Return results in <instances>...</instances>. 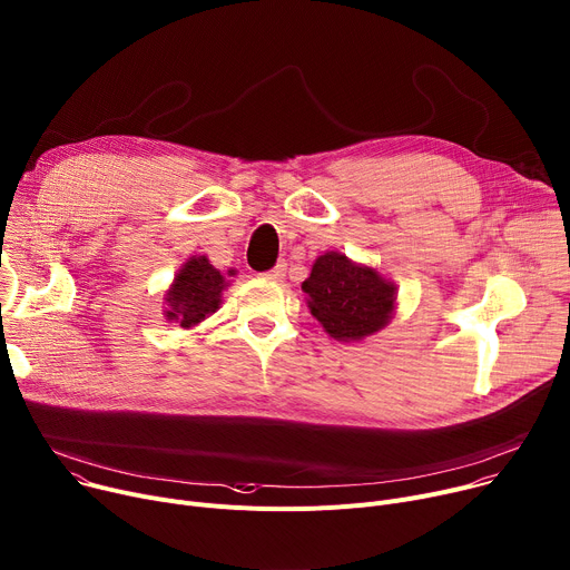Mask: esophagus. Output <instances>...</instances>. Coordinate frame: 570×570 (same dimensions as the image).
I'll return each instance as SVG.
<instances>
[{
  "label": "esophagus",
  "mask_w": 570,
  "mask_h": 570,
  "mask_svg": "<svg viewBox=\"0 0 570 570\" xmlns=\"http://www.w3.org/2000/svg\"><path fill=\"white\" fill-rule=\"evenodd\" d=\"M262 276L269 278V281H281L285 276V262H278V265L272 272H265Z\"/></svg>",
  "instance_id": "34e87169"
}]
</instances>
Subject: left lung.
I'll use <instances>...</instances> for the list:
<instances>
[{"instance_id":"left-lung-1","label":"left lung","mask_w":570,"mask_h":570,"mask_svg":"<svg viewBox=\"0 0 570 570\" xmlns=\"http://www.w3.org/2000/svg\"><path fill=\"white\" fill-rule=\"evenodd\" d=\"M301 287L324 331L342 342L376 333L395 311V287L340 253L317 257L311 278Z\"/></svg>"}]
</instances>
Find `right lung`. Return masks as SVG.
<instances>
[{
	"mask_svg": "<svg viewBox=\"0 0 570 570\" xmlns=\"http://www.w3.org/2000/svg\"><path fill=\"white\" fill-rule=\"evenodd\" d=\"M224 287L226 281L222 272H216L205 255L191 257L180 274L175 276V283L166 294V317L175 320L185 328L203 322L218 308Z\"/></svg>",
	"mask_w": 570,
	"mask_h": 570,
	"instance_id": "right-lung-1",
	"label": "right lung"
}]
</instances>
